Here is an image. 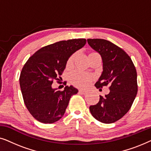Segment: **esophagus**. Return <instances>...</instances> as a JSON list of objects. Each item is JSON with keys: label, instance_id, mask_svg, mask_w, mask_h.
I'll list each match as a JSON object with an SVG mask.
<instances>
[{"label": "esophagus", "instance_id": "1", "mask_svg": "<svg viewBox=\"0 0 151 151\" xmlns=\"http://www.w3.org/2000/svg\"><path fill=\"white\" fill-rule=\"evenodd\" d=\"M79 93H81V94H86L87 92H86V90L80 89V90H79Z\"/></svg>", "mask_w": 151, "mask_h": 151}]
</instances>
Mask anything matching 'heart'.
<instances>
[{
  "label": "heart",
  "mask_w": 151,
  "mask_h": 151,
  "mask_svg": "<svg viewBox=\"0 0 151 151\" xmlns=\"http://www.w3.org/2000/svg\"><path fill=\"white\" fill-rule=\"evenodd\" d=\"M74 59V55H71L68 60V65L72 64ZM92 78L87 74L82 73L81 71H73L71 75V82L74 85L77 86H86L91 81Z\"/></svg>",
  "instance_id": "b5f03b06"
}]
</instances>
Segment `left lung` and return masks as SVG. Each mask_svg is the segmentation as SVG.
Wrapping results in <instances>:
<instances>
[{"mask_svg": "<svg viewBox=\"0 0 151 151\" xmlns=\"http://www.w3.org/2000/svg\"><path fill=\"white\" fill-rule=\"evenodd\" d=\"M87 42L102 60V73L95 86L109 85L110 90L104 97L100 96L98 104L90 106L91 113L101 122L113 123L129 111L137 96V71L129 55L110 41L96 38Z\"/></svg>", "mask_w": 151, "mask_h": 151, "instance_id": "1", "label": "left lung"}]
</instances>
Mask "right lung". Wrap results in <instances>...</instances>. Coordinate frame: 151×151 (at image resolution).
<instances>
[{
	"instance_id": "obj_1",
	"label": "right lung",
	"mask_w": 151,
	"mask_h": 151,
	"mask_svg": "<svg viewBox=\"0 0 151 151\" xmlns=\"http://www.w3.org/2000/svg\"><path fill=\"white\" fill-rule=\"evenodd\" d=\"M86 39L63 40L39 49L22 68L20 86L24 104L35 119L44 124L58 121L65 114L71 97L78 92L73 86L63 91L52 88L53 80H60L71 55L82 48Z\"/></svg>"
}]
</instances>
